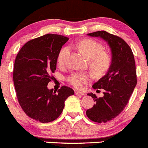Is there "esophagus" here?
<instances>
[{
  "label": "esophagus",
  "mask_w": 148,
  "mask_h": 148,
  "mask_svg": "<svg viewBox=\"0 0 148 148\" xmlns=\"http://www.w3.org/2000/svg\"><path fill=\"white\" fill-rule=\"evenodd\" d=\"M75 94L80 95V96H85V95H86V93H85L84 92L79 91V90H75Z\"/></svg>",
  "instance_id": "obj_1"
}]
</instances>
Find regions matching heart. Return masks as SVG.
<instances>
[{"label":"heart","mask_w":148,"mask_h":148,"mask_svg":"<svg viewBox=\"0 0 148 148\" xmlns=\"http://www.w3.org/2000/svg\"><path fill=\"white\" fill-rule=\"evenodd\" d=\"M77 48L89 60L90 68L97 74H103L108 71L112 62V58L108 52L103 51V46L93 39H84L78 42ZM71 55L70 47H64L58 56V64L64 67L68 63ZM90 75L86 73H75L68 78V82L75 88L80 89L90 80Z\"/></svg>","instance_id":"heart-1"}]
</instances>
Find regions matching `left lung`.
<instances>
[{
    "instance_id": "obj_1",
    "label": "left lung",
    "mask_w": 148,
    "mask_h": 148,
    "mask_svg": "<svg viewBox=\"0 0 148 148\" xmlns=\"http://www.w3.org/2000/svg\"><path fill=\"white\" fill-rule=\"evenodd\" d=\"M87 35L103 39L112 52V62L107 73L92 86L94 89H103V96L97 98L93 93H88L96 103L86 111V115L91 121L105 123L116 117L128 103L137 85L135 61L131 48L122 38L106 31Z\"/></svg>"
}]
</instances>
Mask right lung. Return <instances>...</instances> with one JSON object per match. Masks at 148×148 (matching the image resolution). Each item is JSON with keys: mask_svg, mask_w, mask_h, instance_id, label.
<instances>
[{"mask_svg": "<svg viewBox=\"0 0 148 148\" xmlns=\"http://www.w3.org/2000/svg\"><path fill=\"white\" fill-rule=\"evenodd\" d=\"M68 39L62 35L45 34L26 42L16 58L13 78L18 103L27 116L42 123L56 119L65 100L74 94L67 86L57 92L47 88L58 54Z\"/></svg>", "mask_w": 148, "mask_h": 148, "instance_id": "right-lung-1", "label": "right lung"}]
</instances>
